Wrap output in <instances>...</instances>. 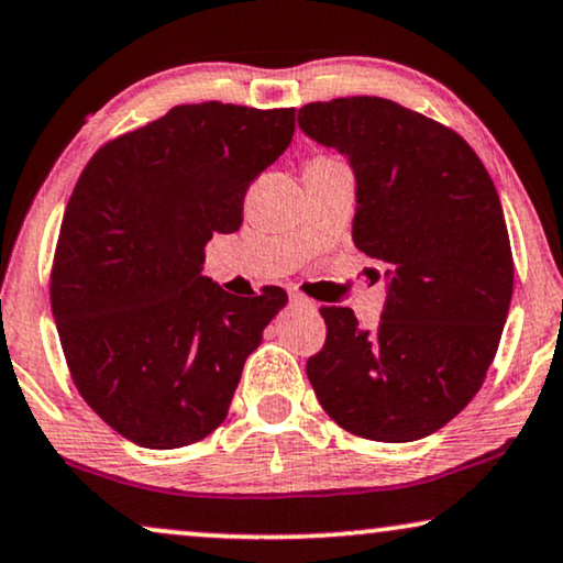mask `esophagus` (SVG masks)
Listing matches in <instances>:
<instances>
[{"label":"esophagus","mask_w":563,"mask_h":563,"mask_svg":"<svg viewBox=\"0 0 563 563\" xmlns=\"http://www.w3.org/2000/svg\"><path fill=\"white\" fill-rule=\"evenodd\" d=\"M289 305L297 307V310H305V312H318V305H314L312 299H307L305 295H295V291L289 295Z\"/></svg>","instance_id":"esophagus-1"}]
</instances>
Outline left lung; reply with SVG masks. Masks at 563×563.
Listing matches in <instances>:
<instances>
[{
  "mask_svg": "<svg viewBox=\"0 0 563 563\" xmlns=\"http://www.w3.org/2000/svg\"><path fill=\"white\" fill-rule=\"evenodd\" d=\"M297 122L349 161L353 243L387 264L379 325L322 307L328 338L307 376L353 435L418 441L472 402L497 353L515 276L497 189L464 137L391 99L312 102Z\"/></svg>",
  "mask_w": 563,
  "mask_h": 563,
  "instance_id": "obj_1",
  "label": "left lung"
}]
</instances>
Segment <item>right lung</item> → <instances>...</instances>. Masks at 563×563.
Returning a JSON list of instances; mask_svg holds the SVG:
<instances>
[{"mask_svg": "<svg viewBox=\"0 0 563 563\" xmlns=\"http://www.w3.org/2000/svg\"><path fill=\"white\" fill-rule=\"evenodd\" d=\"M295 107L181 104L99 148L76 181L51 274L66 364L87 405L143 449L225 420L287 291L235 297L205 245L243 222L249 184L287 151Z\"/></svg>", "mask_w": 563, "mask_h": 563, "instance_id": "add662e5", "label": "right lung"}]
</instances>
